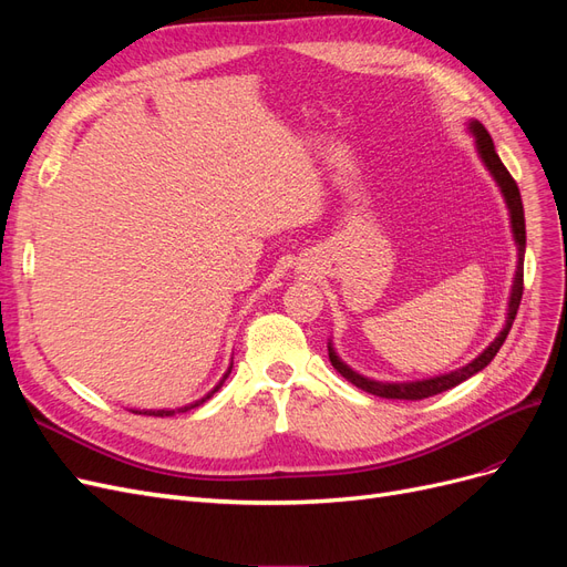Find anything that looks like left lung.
I'll return each mask as SVG.
<instances>
[{
    "label": "left lung",
    "mask_w": 567,
    "mask_h": 567,
    "mask_svg": "<svg viewBox=\"0 0 567 567\" xmlns=\"http://www.w3.org/2000/svg\"><path fill=\"white\" fill-rule=\"evenodd\" d=\"M468 134L475 140V151H477V158L483 161V165L487 167V173L492 175V179L499 186V192L504 196V203L508 208V219H511V234H513V241H516L518 248V262H516V274H513V284H511V296H508V307H506V323L504 329L499 331L489 346L480 352L473 362H468L466 367H461L456 371L450 373H440L433 375V379H421V381H404V383H383V381H373L367 379V375L357 373L354 369H350L342 359L338 357L333 342L329 340V359L333 369L342 375V379H348L352 385L362 388L364 392L375 394V398H385V400H423V398H433L437 392L444 390H452L454 385L468 381L471 375H475L477 371H483L494 354L499 352V348L504 346V340L511 331L513 319L518 315V305L523 298V260H525V213H523V200H520V192H518V184L513 182V177L508 175V169L504 167V163L499 161L494 151V142L489 132L483 127V123H477V120H468L466 123Z\"/></svg>",
    "instance_id": "obj_1"
}]
</instances>
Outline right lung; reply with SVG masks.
Wrapping results in <instances>:
<instances>
[{"instance_id":"1","label":"right lung","mask_w":567,"mask_h":567,"mask_svg":"<svg viewBox=\"0 0 567 567\" xmlns=\"http://www.w3.org/2000/svg\"><path fill=\"white\" fill-rule=\"evenodd\" d=\"M231 367H234V362L229 364V369L225 371V375H221L219 379V383L208 392V394H203L200 400H196V402H192V404H184V406H179V409H132V414H148V416H173V414H179V411H188V409H194V406H198V404H203V402H208L213 394L221 388V383H225L227 379H229V373H231Z\"/></svg>"}]
</instances>
